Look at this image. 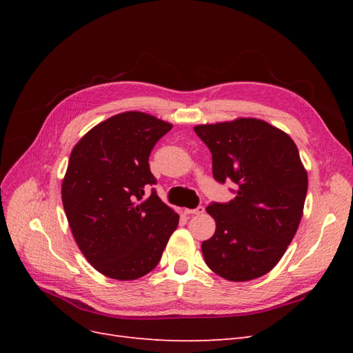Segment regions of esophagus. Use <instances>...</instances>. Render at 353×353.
Listing matches in <instances>:
<instances>
[{
    "mask_svg": "<svg viewBox=\"0 0 353 353\" xmlns=\"http://www.w3.org/2000/svg\"><path fill=\"white\" fill-rule=\"evenodd\" d=\"M185 213H188V215H201V213H205V208L197 206L196 209H187Z\"/></svg>",
    "mask_w": 353,
    "mask_h": 353,
    "instance_id": "1",
    "label": "esophagus"
}]
</instances>
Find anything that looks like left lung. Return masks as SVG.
Returning a JSON list of instances; mask_svg holds the SVG:
<instances>
[{
	"instance_id": "1",
	"label": "left lung",
	"mask_w": 353,
	"mask_h": 353,
	"mask_svg": "<svg viewBox=\"0 0 353 353\" xmlns=\"http://www.w3.org/2000/svg\"><path fill=\"white\" fill-rule=\"evenodd\" d=\"M212 153L218 183L237 184L236 197L212 203L213 236L201 243L209 268L228 281H250L280 262L303 215L307 174L294 141L254 117L194 126Z\"/></svg>"
}]
</instances>
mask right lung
<instances>
[{
    "instance_id": "obj_1",
    "label": "right lung",
    "mask_w": 353,
    "mask_h": 353,
    "mask_svg": "<svg viewBox=\"0 0 353 353\" xmlns=\"http://www.w3.org/2000/svg\"><path fill=\"white\" fill-rule=\"evenodd\" d=\"M172 125L123 112L95 125L73 147L61 201L73 239L95 270L137 280L156 268L179 216L159 199L148 156Z\"/></svg>"
}]
</instances>
